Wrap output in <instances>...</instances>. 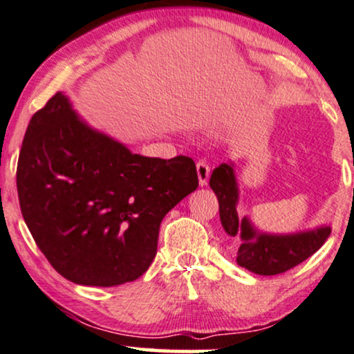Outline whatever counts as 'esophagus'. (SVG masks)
<instances>
[{"label": "esophagus", "mask_w": 354, "mask_h": 354, "mask_svg": "<svg viewBox=\"0 0 354 354\" xmlns=\"http://www.w3.org/2000/svg\"><path fill=\"white\" fill-rule=\"evenodd\" d=\"M196 169H198V178H199V186H205L210 176V168L205 162L196 163Z\"/></svg>", "instance_id": "34e87169"}]
</instances>
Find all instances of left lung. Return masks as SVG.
Returning a JSON list of instances; mask_svg holds the SVG:
<instances>
[{"mask_svg": "<svg viewBox=\"0 0 354 354\" xmlns=\"http://www.w3.org/2000/svg\"><path fill=\"white\" fill-rule=\"evenodd\" d=\"M209 185L218 199L223 230L236 245V263L254 274L274 276L301 265L332 234L328 223L290 234H270L259 230L248 216L241 217L236 210L240 187L234 162L221 163L214 168Z\"/></svg>", "mask_w": 354, "mask_h": 354, "instance_id": "obj_1", "label": "left lung"}]
</instances>
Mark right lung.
Here are the masks:
<instances>
[{
  "label": "right lung",
  "mask_w": 354,
  "mask_h": 354,
  "mask_svg": "<svg viewBox=\"0 0 354 354\" xmlns=\"http://www.w3.org/2000/svg\"><path fill=\"white\" fill-rule=\"evenodd\" d=\"M16 185L22 217L50 265L75 284L111 288L149 270L163 217L199 181L191 158L133 153L58 91L30 119Z\"/></svg>",
  "instance_id": "1"
}]
</instances>
